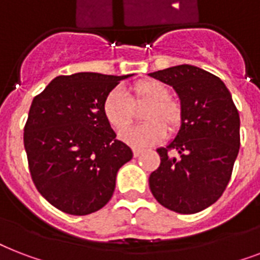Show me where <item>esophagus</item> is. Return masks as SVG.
<instances>
[{
  "instance_id": "esophagus-1",
  "label": "esophagus",
  "mask_w": 260,
  "mask_h": 260,
  "mask_svg": "<svg viewBox=\"0 0 260 260\" xmlns=\"http://www.w3.org/2000/svg\"><path fill=\"white\" fill-rule=\"evenodd\" d=\"M132 151H134V156H135V158H138L139 155H140L143 152V151L140 150V148H134V150H132Z\"/></svg>"
}]
</instances>
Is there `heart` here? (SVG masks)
Returning a JSON list of instances; mask_svg holds the SVG:
<instances>
[{
	"instance_id": "heart-1",
	"label": "heart",
	"mask_w": 260,
	"mask_h": 260,
	"mask_svg": "<svg viewBox=\"0 0 260 260\" xmlns=\"http://www.w3.org/2000/svg\"><path fill=\"white\" fill-rule=\"evenodd\" d=\"M140 102H147L140 112L146 122L129 128L120 135L124 142L132 146H150L160 142L166 131L174 134L181 126L183 110L181 104L170 98V90L156 79L139 81L129 87L128 93L112 90L104 101V114L116 131L125 129L134 120V108Z\"/></svg>"
}]
</instances>
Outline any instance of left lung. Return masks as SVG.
I'll return each mask as SVG.
<instances>
[{"instance_id":"left-lung-1","label":"left lung","mask_w":260,"mask_h":260,"mask_svg":"<svg viewBox=\"0 0 260 260\" xmlns=\"http://www.w3.org/2000/svg\"><path fill=\"white\" fill-rule=\"evenodd\" d=\"M148 75L173 86L183 110L177 136L156 150L160 166L151 173L150 189L167 209L197 213L230 182L240 147L239 112L221 79L200 67L181 64Z\"/></svg>"}]
</instances>
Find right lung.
Segmentation results:
<instances>
[{
	"instance_id": "right-lung-1",
	"label": "right lung",
	"mask_w": 260,
	"mask_h": 260,
	"mask_svg": "<svg viewBox=\"0 0 260 260\" xmlns=\"http://www.w3.org/2000/svg\"><path fill=\"white\" fill-rule=\"evenodd\" d=\"M132 74L59 75L36 95L24 128L32 181L51 205L85 216L113 196L118 169L129 162V147L116 139L104 101Z\"/></svg>"
}]
</instances>
